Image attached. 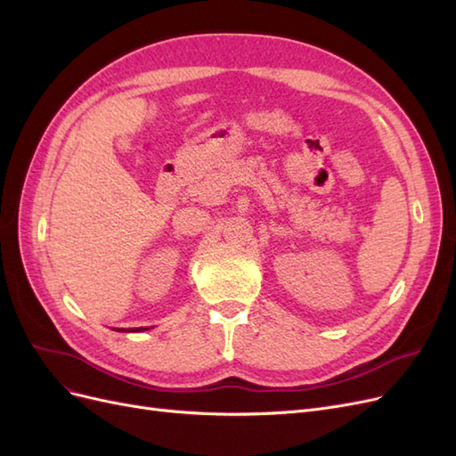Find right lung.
Wrapping results in <instances>:
<instances>
[{
  "label": "right lung",
  "instance_id": "obj_1",
  "mask_svg": "<svg viewBox=\"0 0 456 456\" xmlns=\"http://www.w3.org/2000/svg\"><path fill=\"white\" fill-rule=\"evenodd\" d=\"M144 329H148V327H139V329H134V330H144ZM121 330H126V329H121ZM133 330V329H131Z\"/></svg>",
  "mask_w": 456,
  "mask_h": 456
}]
</instances>
